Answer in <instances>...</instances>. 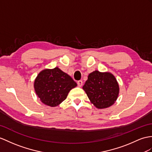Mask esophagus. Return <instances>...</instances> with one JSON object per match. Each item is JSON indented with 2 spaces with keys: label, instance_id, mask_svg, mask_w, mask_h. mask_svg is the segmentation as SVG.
Returning a JSON list of instances; mask_svg holds the SVG:
<instances>
[{
  "label": "esophagus",
  "instance_id": "34e87169",
  "mask_svg": "<svg viewBox=\"0 0 152 152\" xmlns=\"http://www.w3.org/2000/svg\"><path fill=\"white\" fill-rule=\"evenodd\" d=\"M77 86L79 87H81L83 86V81L82 80H78L77 81Z\"/></svg>",
  "mask_w": 152,
  "mask_h": 152
}]
</instances>
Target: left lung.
Returning <instances> with one entry per match:
<instances>
[{"mask_svg":"<svg viewBox=\"0 0 152 152\" xmlns=\"http://www.w3.org/2000/svg\"><path fill=\"white\" fill-rule=\"evenodd\" d=\"M83 88L92 104L100 109L112 106L119 91V84L112 74L99 71L89 74Z\"/></svg>","mask_w":152,"mask_h":152,"instance_id":"left-lung-1","label":"left lung"}]
</instances>
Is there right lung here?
<instances>
[{
  "mask_svg": "<svg viewBox=\"0 0 152 152\" xmlns=\"http://www.w3.org/2000/svg\"><path fill=\"white\" fill-rule=\"evenodd\" d=\"M77 83L67 73L56 67L40 72L34 83L37 95L48 106H57L64 101Z\"/></svg>",
  "mask_w": 152,
  "mask_h": 152,
  "instance_id": "1",
  "label": "right lung"
}]
</instances>
